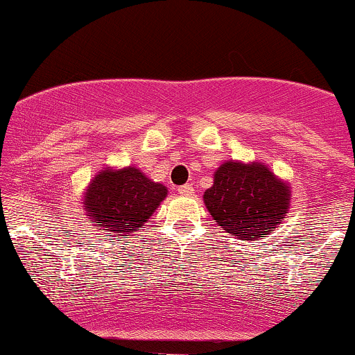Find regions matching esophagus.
Returning <instances> with one entry per match:
<instances>
[{"instance_id": "esophagus-1", "label": "esophagus", "mask_w": 355, "mask_h": 355, "mask_svg": "<svg viewBox=\"0 0 355 355\" xmlns=\"http://www.w3.org/2000/svg\"><path fill=\"white\" fill-rule=\"evenodd\" d=\"M178 192H179V194H181V196H192V194H194V189H192L191 184H186V186L179 187Z\"/></svg>"}]
</instances>
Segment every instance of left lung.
<instances>
[{"label": "left lung", "instance_id": "left-lung-1", "mask_svg": "<svg viewBox=\"0 0 355 355\" xmlns=\"http://www.w3.org/2000/svg\"><path fill=\"white\" fill-rule=\"evenodd\" d=\"M290 192L265 164L227 161L204 192V204L227 234L255 240L271 234L286 216Z\"/></svg>", "mask_w": 355, "mask_h": 355}]
</instances>
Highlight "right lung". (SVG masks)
Wrapping results in <instances>:
<instances>
[{
	"label": "right lung",
	"mask_w": 355,
	"mask_h": 355,
	"mask_svg": "<svg viewBox=\"0 0 355 355\" xmlns=\"http://www.w3.org/2000/svg\"><path fill=\"white\" fill-rule=\"evenodd\" d=\"M168 189L141 171L105 168L92 179L84 194L85 212L98 230L125 235L139 230L163 202Z\"/></svg>",
	"instance_id": "1"
}]
</instances>
